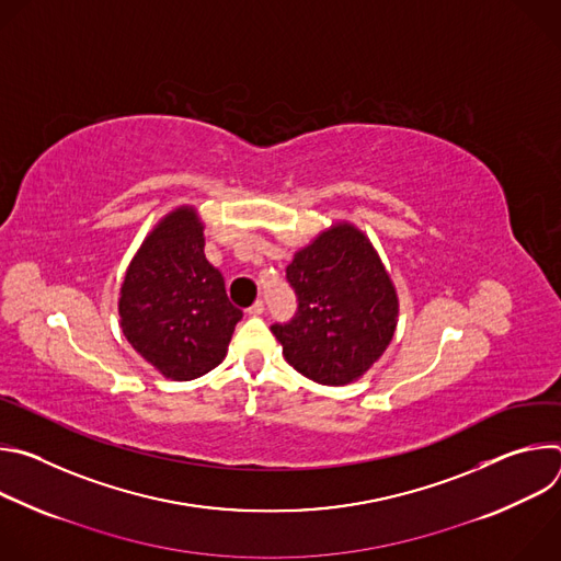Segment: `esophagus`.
<instances>
[{
  "mask_svg": "<svg viewBox=\"0 0 561 561\" xmlns=\"http://www.w3.org/2000/svg\"><path fill=\"white\" fill-rule=\"evenodd\" d=\"M264 310H266V306H264V301H262V299H257V301L249 308V312H251V314H255V317H257V314H264Z\"/></svg>",
  "mask_w": 561,
  "mask_h": 561,
  "instance_id": "34e87169",
  "label": "esophagus"
}]
</instances>
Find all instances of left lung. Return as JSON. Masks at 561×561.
I'll return each mask as SVG.
<instances>
[{
  "label": "left lung",
  "mask_w": 561,
  "mask_h": 561,
  "mask_svg": "<svg viewBox=\"0 0 561 561\" xmlns=\"http://www.w3.org/2000/svg\"><path fill=\"white\" fill-rule=\"evenodd\" d=\"M286 282L297 310L271 331L297 373L344 386L381 357L397 324V295L357 228L342 224L319 234L293 257Z\"/></svg>",
  "instance_id": "1"
}]
</instances>
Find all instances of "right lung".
Instances as JSON below:
<instances>
[{
	"instance_id": "right-lung-1",
	"label": "right lung",
	"mask_w": 561,
	"mask_h": 561,
	"mask_svg": "<svg viewBox=\"0 0 561 561\" xmlns=\"http://www.w3.org/2000/svg\"><path fill=\"white\" fill-rule=\"evenodd\" d=\"M242 314L204 255L195 213H171L146 237L126 273L119 297L126 340L164 377L188 381L224 359Z\"/></svg>"
}]
</instances>
